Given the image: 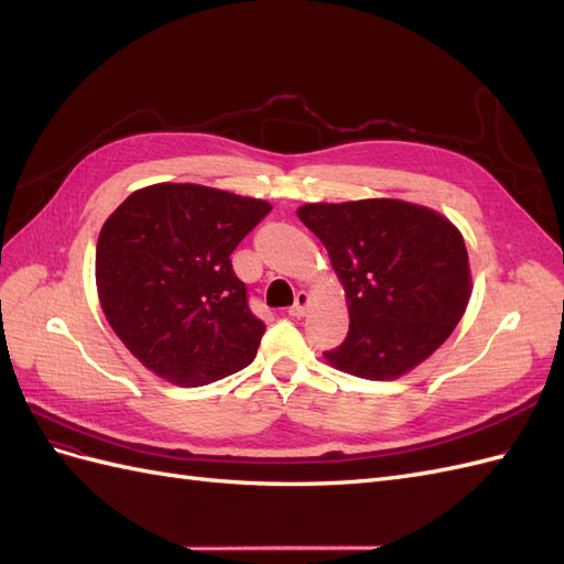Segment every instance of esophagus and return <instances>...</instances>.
Returning <instances> with one entry per match:
<instances>
[{
    "label": "esophagus",
    "mask_w": 564,
    "mask_h": 564,
    "mask_svg": "<svg viewBox=\"0 0 564 564\" xmlns=\"http://www.w3.org/2000/svg\"><path fill=\"white\" fill-rule=\"evenodd\" d=\"M308 303H311V296L305 294V292H299L294 305H292V308H289V315H292V317H303L305 311H308Z\"/></svg>",
    "instance_id": "esophagus-1"
}]
</instances>
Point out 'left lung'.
Listing matches in <instances>:
<instances>
[{
  "label": "left lung",
  "instance_id": "obj_1",
  "mask_svg": "<svg viewBox=\"0 0 564 564\" xmlns=\"http://www.w3.org/2000/svg\"><path fill=\"white\" fill-rule=\"evenodd\" d=\"M296 214L346 289L350 327L324 352L332 367L390 381L445 344L473 289L466 242L445 216L402 199L305 204Z\"/></svg>",
  "mask_w": 564,
  "mask_h": 564
}]
</instances>
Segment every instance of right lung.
<instances>
[{"label":"right lung","mask_w":564,"mask_h":564,"mask_svg":"<svg viewBox=\"0 0 564 564\" xmlns=\"http://www.w3.org/2000/svg\"><path fill=\"white\" fill-rule=\"evenodd\" d=\"M270 204L195 183L131 193L96 245L100 308L131 355L183 388L245 369L265 324L249 308L230 253Z\"/></svg>","instance_id":"add662e5"}]
</instances>
